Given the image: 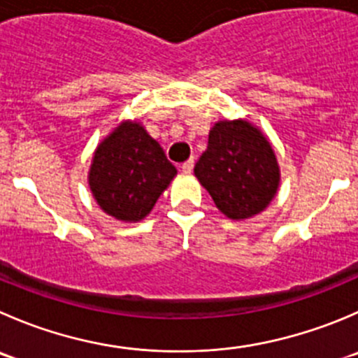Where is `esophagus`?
Here are the masks:
<instances>
[{"mask_svg": "<svg viewBox=\"0 0 358 358\" xmlns=\"http://www.w3.org/2000/svg\"><path fill=\"white\" fill-rule=\"evenodd\" d=\"M192 169H194V161H192V159H189V161H185L182 164V171L185 173V175H190V173H192Z\"/></svg>", "mask_w": 358, "mask_h": 358, "instance_id": "34e87169", "label": "esophagus"}]
</instances>
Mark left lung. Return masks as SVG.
<instances>
[{
	"label": "left lung",
	"mask_w": 358,
	"mask_h": 358,
	"mask_svg": "<svg viewBox=\"0 0 358 358\" xmlns=\"http://www.w3.org/2000/svg\"><path fill=\"white\" fill-rule=\"evenodd\" d=\"M194 175L231 220L262 213L280 187V166L266 134L248 120H218Z\"/></svg>",
	"instance_id": "8db88e82"
}]
</instances>
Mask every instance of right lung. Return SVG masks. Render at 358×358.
Listing matches in <instances>:
<instances>
[{
    "label": "right lung",
    "mask_w": 358,
    "mask_h": 358,
    "mask_svg": "<svg viewBox=\"0 0 358 358\" xmlns=\"http://www.w3.org/2000/svg\"><path fill=\"white\" fill-rule=\"evenodd\" d=\"M176 176L161 145L138 120H122L96 147L89 187L96 203L120 222H140Z\"/></svg>",
    "instance_id": "obj_1"
}]
</instances>
